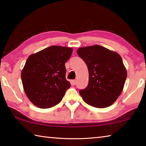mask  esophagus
Listing matches in <instances>:
<instances>
[{"label": "esophagus", "instance_id": "34e87169", "mask_svg": "<svg viewBox=\"0 0 146 146\" xmlns=\"http://www.w3.org/2000/svg\"><path fill=\"white\" fill-rule=\"evenodd\" d=\"M71 84H72L73 85H75L76 84V80H71Z\"/></svg>", "mask_w": 146, "mask_h": 146}]
</instances>
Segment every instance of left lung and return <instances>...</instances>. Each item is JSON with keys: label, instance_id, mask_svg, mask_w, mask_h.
I'll return each instance as SVG.
<instances>
[{"label": "left lung", "instance_id": "1", "mask_svg": "<svg viewBox=\"0 0 146 146\" xmlns=\"http://www.w3.org/2000/svg\"><path fill=\"white\" fill-rule=\"evenodd\" d=\"M76 52L89 71L88 85L79 91L84 101L97 108L112 105L122 93L127 78L121 56L99 45L83 47Z\"/></svg>", "mask_w": 146, "mask_h": 146}]
</instances>
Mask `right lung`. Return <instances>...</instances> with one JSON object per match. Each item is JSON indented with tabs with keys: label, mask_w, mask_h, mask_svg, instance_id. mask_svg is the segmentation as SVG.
<instances>
[{
	"label": "right lung",
	"mask_w": 146,
	"mask_h": 146,
	"mask_svg": "<svg viewBox=\"0 0 146 146\" xmlns=\"http://www.w3.org/2000/svg\"><path fill=\"white\" fill-rule=\"evenodd\" d=\"M71 48L52 46L32 54L21 73L24 90L29 100L40 108H50L61 102L70 82L66 79L65 63Z\"/></svg>",
	"instance_id": "add662e5"
}]
</instances>
